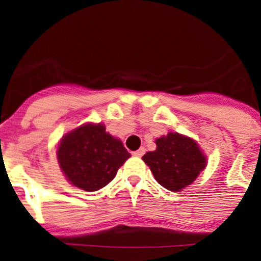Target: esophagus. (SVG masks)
Instances as JSON below:
<instances>
[{"mask_svg": "<svg viewBox=\"0 0 261 261\" xmlns=\"http://www.w3.org/2000/svg\"><path fill=\"white\" fill-rule=\"evenodd\" d=\"M145 154V149L144 147H140V149H138V150H136V151H133V155H136V156H142Z\"/></svg>", "mask_w": 261, "mask_h": 261, "instance_id": "obj_1", "label": "esophagus"}]
</instances>
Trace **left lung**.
<instances>
[{"label":"left lung","mask_w":261,"mask_h":261,"mask_svg":"<svg viewBox=\"0 0 261 261\" xmlns=\"http://www.w3.org/2000/svg\"><path fill=\"white\" fill-rule=\"evenodd\" d=\"M155 144V150L147 151L142 159L166 190H183L195 181L206 166V156L192 138L170 132L156 138Z\"/></svg>","instance_id":"8db88e82"}]
</instances>
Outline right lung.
Here are the masks:
<instances>
[{"instance_id": "right-lung-1", "label": "right lung", "mask_w": 261, "mask_h": 261, "mask_svg": "<svg viewBox=\"0 0 261 261\" xmlns=\"http://www.w3.org/2000/svg\"><path fill=\"white\" fill-rule=\"evenodd\" d=\"M130 154L103 124H85L62 137L57 159L73 186L94 192L107 186Z\"/></svg>"}]
</instances>
